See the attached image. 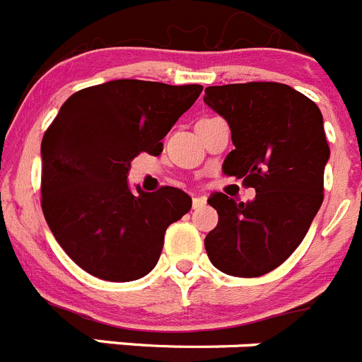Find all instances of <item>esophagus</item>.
I'll use <instances>...</instances> for the list:
<instances>
[{"instance_id": "1", "label": "esophagus", "mask_w": 362, "mask_h": 362, "mask_svg": "<svg viewBox=\"0 0 362 362\" xmlns=\"http://www.w3.org/2000/svg\"><path fill=\"white\" fill-rule=\"evenodd\" d=\"M203 204H206V197H194V199H192V209L194 210L201 209Z\"/></svg>"}]
</instances>
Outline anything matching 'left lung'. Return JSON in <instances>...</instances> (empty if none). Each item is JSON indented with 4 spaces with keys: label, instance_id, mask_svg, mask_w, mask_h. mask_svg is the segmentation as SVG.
Segmentation results:
<instances>
[{
    "label": "left lung",
    "instance_id": "left-lung-1",
    "mask_svg": "<svg viewBox=\"0 0 362 362\" xmlns=\"http://www.w3.org/2000/svg\"><path fill=\"white\" fill-rule=\"evenodd\" d=\"M204 103L232 130L235 148L223 172L255 188L250 203L221 192L209 197L219 221L204 248L228 276H264L293 254L321 209L330 158L321 110L305 94L274 81L206 86Z\"/></svg>",
    "mask_w": 362,
    "mask_h": 362
}]
</instances>
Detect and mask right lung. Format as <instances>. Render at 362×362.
<instances>
[{"label": "right lung", "instance_id": "right-lung-1", "mask_svg": "<svg viewBox=\"0 0 362 362\" xmlns=\"http://www.w3.org/2000/svg\"><path fill=\"white\" fill-rule=\"evenodd\" d=\"M201 85L116 79L76 92L41 141V209L74 263L105 281L146 276L166 228L190 210L174 187L132 194L130 161L158 156L161 139L196 103Z\"/></svg>", "mask_w": 362, "mask_h": 362}]
</instances>
